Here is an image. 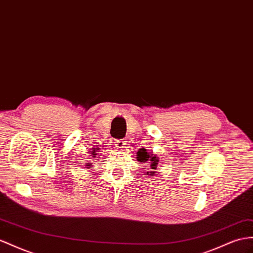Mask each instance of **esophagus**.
I'll return each mask as SVG.
<instances>
[{"mask_svg":"<svg viewBox=\"0 0 253 253\" xmlns=\"http://www.w3.org/2000/svg\"><path fill=\"white\" fill-rule=\"evenodd\" d=\"M125 142H126V141H124L123 139L116 140V141H115V146L118 147L119 150H122V148H124V147H125V145H126Z\"/></svg>","mask_w":253,"mask_h":253,"instance_id":"obj_1","label":"esophagus"}]
</instances>
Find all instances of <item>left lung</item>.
<instances>
[{
	"instance_id": "left-lung-1",
	"label": "left lung",
	"mask_w": 253,
	"mask_h": 253,
	"mask_svg": "<svg viewBox=\"0 0 253 253\" xmlns=\"http://www.w3.org/2000/svg\"><path fill=\"white\" fill-rule=\"evenodd\" d=\"M137 160L140 161V163H144L146 166L150 163V165L148 166L151 167L152 171H148L145 174L148 176L155 175V173H156L155 170L157 169V166L159 163V158L156 156V155H154L152 153L151 154L147 153L145 148H140V150L137 152Z\"/></svg>"
}]
</instances>
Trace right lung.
Listing matches in <instances>:
<instances>
[{
    "instance_id": "1",
    "label": "right lung",
    "mask_w": 253,
    "mask_h": 253,
    "mask_svg": "<svg viewBox=\"0 0 253 253\" xmlns=\"http://www.w3.org/2000/svg\"><path fill=\"white\" fill-rule=\"evenodd\" d=\"M92 155H96V153H93ZM95 157V156H93ZM86 168H92V163H86Z\"/></svg>"
}]
</instances>
